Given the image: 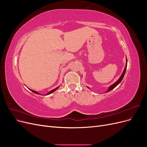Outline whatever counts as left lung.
<instances>
[{
    "mask_svg": "<svg viewBox=\"0 0 147 147\" xmlns=\"http://www.w3.org/2000/svg\"><path fill=\"white\" fill-rule=\"evenodd\" d=\"M127 58H126V63L125 67H124V70H123V73H122L121 75V76H120V77L119 78V79L118 80H117L116 82L114 83L113 84H112V85L110 86L109 87L108 90L106 91V92H109V91H110L111 90H112L113 89H114L115 87H116V86L118 85V84H119L120 83H121V82L122 81V80H123V77H124V74H125V72H126V67H127ZM87 88H88L89 89H90V88L88 87V86H87Z\"/></svg>",
    "mask_w": 147,
    "mask_h": 147,
    "instance_id": "8db88e82",
    "label": "left lung"
}]
</instances>
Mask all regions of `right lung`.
<instances>
[{
  "label": "right lung",
  "instance_id": "right-lung-1",
  "mask_svg": "<svg viewBox=\"0 0 147 147\" xmlns=\"http://www.w3.org/2000/svg\"><path fill=\"white\" fill-rule=\"evenodd\" d=\"M59 86H58V87H57V88H56L55 89H54V90H51L50 92H49L48 93V94H47L46 95H48V94H51V93H53V92H55L56 90H57V89H58L59 88ZM31 91H32V92H34V93H35V94H39V93L38 92H37V91H34V90H30Z\"/></svg>",
  "mask_w": 147,
  "mask_h": 147
}]
</instances>
